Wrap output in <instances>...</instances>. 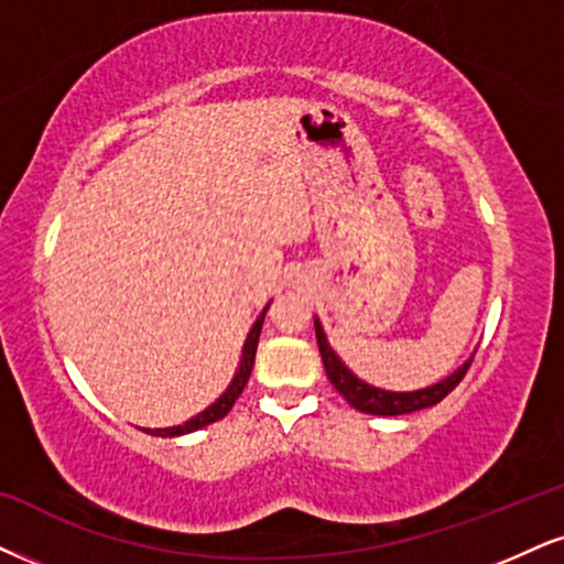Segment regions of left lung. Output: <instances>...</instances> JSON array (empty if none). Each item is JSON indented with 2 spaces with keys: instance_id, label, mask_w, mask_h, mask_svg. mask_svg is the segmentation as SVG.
<instances>
[{
  "instance_id": "left-lung-1",
  "label": "left lung",
  "mask_w": 564,
  "mask_h": 564,
  "mask_svg": "<svg viewBox=\"0 0 564 564\" xmlns=\"http://www.w3.org/2000/svg\"><path fill=\"white\" fill-rule=\"evenodd\" d=\"M314 326H316V343H318V352H322L326 377H329L337 392L343 394L352 408L368 415H408V413H415V410L436 405V402H442L452 389L460 384L465 371H468L470 360H474V356H470L463 366H457L449 377H444L442 381H436V384L431 387L413 389V392H392V389L373 387L368 384V381L358 379L356 373L343 364V358L337 356L335 347L329 345L318 316H314Z\"/></svg>"
}]
</instances>
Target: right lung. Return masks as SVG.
Returning <instances> with one entry per match:
<instances>
[{
  "label": "right lung",
  "instance_id": "1",
  "mask_svg": "<svg viewBox=\"0 0 564 564\" xmlns=\"http://www.w3.org/2000/svg\"><path fill=\"white\" fill-rule=\"evenodd\" d=\"M267 308L261 311L259 318H256L253 326H250L248 337H246V345H242V352H240V364H238V371H235L232 381H229L225 392L219 394L217 400L212 402L206 410H200L198 415H193V419H187L185 423H180V426H170V429H143L145 434H154V436H183V434H191V431H198L208 426V423H217L219 419H225V415L232 410L235 400L240 398L242 389H246L248 379H250V371H253V360H256V347H259V337H261V326H263V316H267Z\"/></svg>",
  "mask_w": 564,
  "mask_h": 564
}]
</instances>
